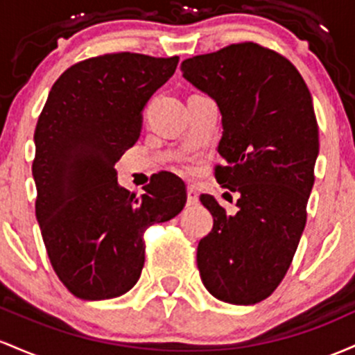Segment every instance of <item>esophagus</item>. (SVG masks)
<instances>
[{
  "mask_svg": "<svg viewBox=\"0 0 355 355\" xmlns=\"http://www.w3.org/2000/svg\"><path fill=\"white\" fill-rule=\"evenodd\" d=\"M198 201H199V196H198L196 189L189 188L188 189V205L189 206H194V205H198Z\"/></svg>",
  "mask_w": 355,
  "mask_h": 355,
  "instance_id": "esophagus-1",
  "label": "esophagus"
}]
</instances>
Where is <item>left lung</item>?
<instances>
[{
    "instance_id": "obj_1",
    "label": "left lung",
    "mask_w": 355,
    "mask_h": 355,
    "mask_svg": "<svg viewBox=\"0 0 355 355\" xmlns=\"http://www.w3.org/2000/svg\"><path fill=\"white\" fill-rule=\"evenodd\" d=\"M181 71L220 107L226 164L214 176L240 194L231 216L199 198L214 221L198 245L201 280L218 300L258 304L284 280L305 228L318 156L312 95L290 60L253 42L184 60Z\"/></svg>"
}]
</instances>
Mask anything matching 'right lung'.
<instances>
[{"mask_svg":"<svg viewBox=\"0 0 355 355\" xmlns=\"http://www.w3.org/2000/svg\"><path fill=\"white\" fill-rule=\"evenodd\" d=\"M178 62L130 51L87 58L60 75L40 114L35 213L55 273L82 300L129 292L144 266V231L184 208V182L174 174H159L135 196L115 171Z\"/></svg>","mask_w":355,"mask_h":355,"instance_id":"right-lung-1","label":"right lung"}]
</instances>
